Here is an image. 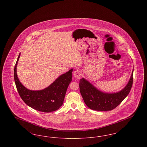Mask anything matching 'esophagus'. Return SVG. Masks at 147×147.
<instances>
[{
  "mask_svg": "<svg viewBox=\"0 0 147 147\" xmlns=\"http://www.w3.org/2000/svg\"><path fill=\"white\" fill-rule=\"evenodd\" d=\"M82 71L81 70H79V69H77L74 72V74H73V76L74 78L77 79H80V78L82 76Z\"/></svg>",
  "mask_w": 147,
  "mask_h": 147,
  "instance_id": "34e87169",
  "label": "esophagus"
}]
</instances>
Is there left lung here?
Segmentation results:
<instances>
[{
  "instance_id": "obj_1",
  "label": "left lung",
  "mask_w": 147,
  "mask_h": 147,
  "mask_svg": "<svg viewBox=\"0 0 147 147\" xmlns=\"http://www.w3.org/2000/svg\"><path fill=\"white\" fill-rule=\"evenodd\" d=\"M133 70L126 87L116 93L108 94L98 90L89 82L82 78L79 82L80 92L86 105L91 110L111 111L119 106L128 95L133 84Z\"/></svg>"
}]
</instances>
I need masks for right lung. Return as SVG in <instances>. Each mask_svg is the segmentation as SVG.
I'll return each instance as SVG.
<instances>
[{
    "instance_id": "1",
    "label": "right lung",
    "mask_w": 147,
    "mask_h": 147,
    "mask_svg": "<svg viewBox=\"0 0 147 147\" xmlns=\"http://www.w3.org/2000/svg\"><path fill=\"white\" fill-rule=\"evenodd\" d=\"M20 53L14 67V80L20 96L30 107L43 112L57 110L63 105L68 86L72 79L73 69L58 77L43 90L34 91L26 89L20 82L16 74V67Z\"/></svg>"
}]
</instances>
